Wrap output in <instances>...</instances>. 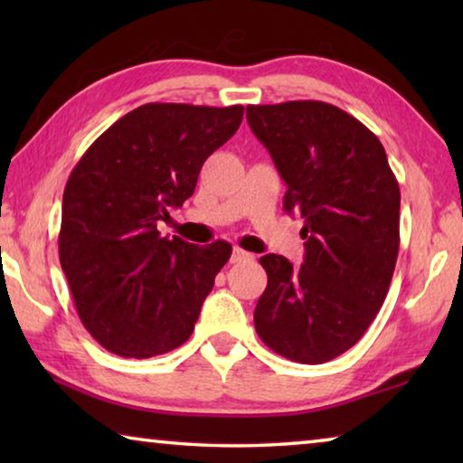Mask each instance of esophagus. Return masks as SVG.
I'll list each match as a JSON object with an SVG mask.
<instances>
[{"mask_svg":"<svg viewBox=\"0 0 463 463\" xmlns=\"http://www.w3.org/2000/svg\"><path fill=\"white\" fill-rule=\"evenodd\" d=\"M253 260V255L247 253V250H242L239 247L232 249V255H231V263H242V261H249Z\"/></svg>","mask_w":463,"mask_h":463,"instance_id":"obj_1","label":"esophagus"}]
</instances>
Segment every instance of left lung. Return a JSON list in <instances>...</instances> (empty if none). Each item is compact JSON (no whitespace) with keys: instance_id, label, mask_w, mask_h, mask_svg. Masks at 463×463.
I'll return each instance as SVG.
<instances>
[{"instance_id":"8db88e82","label":"left lung","mask_w":463,"mask_h":463,"mask_svg":"<svg viewBox=\"0 0 463 463\" xmlns=\"http://www.w3.org/2000/svg\"><path fill=\"white\" fill-rule=\"evenodd\" d=\"M247 122L288 185L284 210L304 218L300 268L269 253L253 312L269 349L325 364L354 347L382 308L401 247V190L378 137L325 101L247 106Z\"/></svg>"}]
</instances>
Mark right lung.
<instances>
[{
	"instance_id": "add662e5",
	"label": "right lung",
	"mask_w": 463,
	"mask_h": 463,
	"mask_svg": "<svg viewBox=\"0 0 463 463\" xmlns=\"http://www.w3.org/2000/svg\"><path fill=\"white\" fill-rule=\"evenodd\" d=\"M242 106L145 104L93 140L62 194L59 260L83 326L109 354L146 359L184 345L229 261L224 241L161 237Z\"/></svg>"
}]
</instances>
